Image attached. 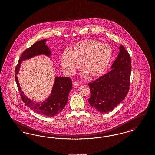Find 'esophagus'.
I'll list each match as a JSON object with an SVG mask.
<instances>
[{"label":"esophagus","mask_w":155,"mask_h":155,"mask_svg":"<svg viewBox=\"0 0 155 155\" xmlns=\"http://www.w3.org/2000/svg\"><path fill=\"white\" fill-rule=\"evenodd\" d=\"M73 86H74V87H77V86H78L80 85V84H79V82L78 81H74L73 84Z\"/></svg>","instance_id":"obj_1"}]
</instances>
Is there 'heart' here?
Segmentation results:
<instances>
[{
	"instance_id": "1",
	"label": "heart",
	"mask_w": 155,
	"mask_h": 155,
	"mask_svg": "<svg viewBox=\"0 0 155 155\" xmlns=\"http://www.w3.org/2000/svg\"><path fill=\"white\" fill-rule=\"evenodd\" d=\"M113 50L109 45L96 40H87L74 45L70 52L66 51L61 56V65L68 75L74 74L81 67L91 77L103 75L110 63Z\"/></svg>"
}]
</instances>
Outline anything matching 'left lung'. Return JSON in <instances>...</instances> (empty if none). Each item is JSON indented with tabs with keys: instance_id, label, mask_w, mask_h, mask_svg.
I'll return each instance as SVG.
<instances>
[{
	"instance_id": "8db88e82",
	"label": "left lung",
	"mask_w": 155,
	"mask_h": 155,
	"mask_svg": "<svg viewBox=\"0 0 155 155\" xmlns=\"http://www.w3.org/2000/svg\"><path fill=\"white\" fill-rule=\"evenodd\" d=\"M119 49L111 71L88 84L91 91L89 103L101 113L114 109L124 99L130 89L131 59L122 45Z\"/></svg>"
}]
</instances>
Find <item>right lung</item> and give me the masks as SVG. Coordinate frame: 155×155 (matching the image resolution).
Here are the masks:
<instances>
[{
	"label": "right lung",
	"mask_w": 155,
	"mask_h": 155,
	"mask_svg": "<svg viewBox=\"0 0 155 155\" xmlns=\"http://www.w3.org/2000/svg\"><path fill=\"white\" fill-rule=\"evenodd\" d=\"M46 41L47 39L37 41L23 52L15 67V79L17 88L21 94V98L25 104L38 114L47 117H53L63 110L66 104L69 92L72 89V81L71 79L68 77H56L50 96L44 102L36 103L32 102L25 95L20 88L17 76L23 60L41 54H44L48 57L51 56V51L46 45Z\"/></svg>",
	"instance_id": "1"
}]
</instances>
